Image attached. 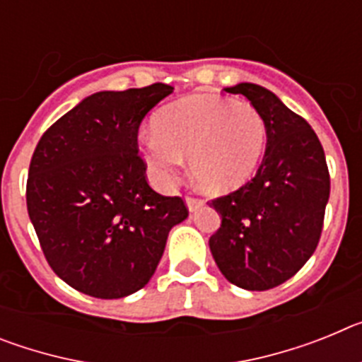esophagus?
Instances as JSON below:
<instances>
[{"label": "esophagus", "mask_w": 362, "mask_h": 362, "mask_svg": "<svg viewBox=\"0 0 362 362\" xmlns=\"http://www.w3.org/2000/svg\"><path fill=\"white\" fill-rule=\"evenodd\" d=\"M185 203H187V206H188V210H190V212H196L199 206H203V201L194 199V197H187V199H185Z\"/></svg>", "instance_id": "1"}]
</instances>
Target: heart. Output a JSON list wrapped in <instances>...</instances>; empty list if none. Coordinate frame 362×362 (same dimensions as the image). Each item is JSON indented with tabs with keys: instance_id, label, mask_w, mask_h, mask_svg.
<instances>
[{
	"instance_id": "b5f03b06",
	"label": "heart",
	"mask_w": 362,
	"mask_h": 362,
	"mask_svg": "<svg viewBox=\"0 0 362 362\" xmlns=\"http://www.w3.org/2000/svg\"><path fill=\"white\" fill-rule=\"evenodd\" d=\"M267 123L250 103L192 94L156 114L153 129L139 136V150L153 181L174 185L190 158V172L209 194L238 190L257 170L267 150Z\"/></svg>"
}]
</instances>
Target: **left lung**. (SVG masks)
<instances>
[{
    "instance_id": "left-lung-1",
    "label": "left lung",
    "mask_w": 362,
    "mask_h": 362,
    "mask_svg": "<svg viewBox=\"0 0 362 362\" xmlns=\"http://www.w3.org/2000/svg\"><path fill=\"white\" fill-rule=\"evenodd\" d=\"M225 90L261 112L268 137L255 177L209 203L221 216L209 245L230 283L261 292L296 276L317 248L330 175L312 127L274 92L255 83Z\"/></svg>"
}]
</instances>
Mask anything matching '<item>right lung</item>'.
I'll return each instance as SVG.
<instances>
[{"label": "right lung", "instance_id": "right-lung-1", "mask_svg": "<svg viewBox=\"0 0 362 362\" xmlns=\"http://www.w3.org/2000/svg\"><path fill=\"white\" fill-rule=\"evenodd\" d=\"M153 83L79 101L37 143L27 209L50 268L78 292L119 299L158 268L168 232L188 217L181 197L148 187L137 129L172 94Z\"/></svg>", "mask_w": 362, "mask_h": 362}]
</instances>
